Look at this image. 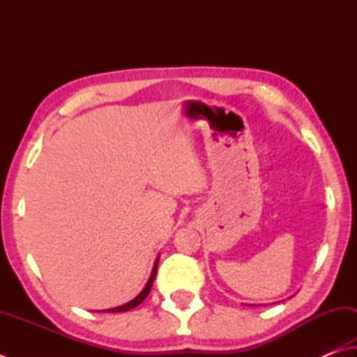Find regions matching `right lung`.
Masks as SVG:
<instances>
[{
    "mask_svg": "<svg viewBox=\"0 0 357 357\" xmlns=\"http://www.w3.org/2000/svg\"><path fill=\"white\" fill-rule=\"evenodd\" d=\"M158 259H160V258H157L155 262H153L151 277H149V280H147V283H146V286L143 287V291H141L135 298L130 300V301H127V303L121 305V306L110 307V309H104L102 312H126V311H130V309H133V307H137L139 303H143V300H144V298L147 297V295H149V292H151V287H152V284H153V280H155L157 268H158Z\"/></svg>",
    "mask_w": 357,
    "mask_h": 357,
    "instance_id": "obj_1",
    "label": "right lung"
}]
</instances>
